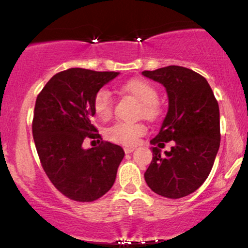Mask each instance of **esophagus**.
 <instances>
[{
    "instance_id": "34e87169",
    "label": "esophagus",
    "mask_w": 248,
    "mask_h": 248,
    "mask_svg": "<svg viewBox=\"0 0 248 248\" xmlns=\"http://www.w3.org/2000/svg\"><path fill=\"white\" fill-rule=\"evenodd\" d=\"M134 149H135V148H134V147H124V153H126V154H130L132 152H134Z\"/></svg>"
}]
</instances>
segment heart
I'll return each instance as SVG.
<instances>
[{
	"label": "heart",
	"mask_w": 248,
	"mask_h": 248,
	"mask_svg": "<svg viewBox=\"0 0 248 248\" xmlns=\"http://www.w3.org/2000/svg\"><path fill=\"white\" fill-rule=\"evenodd\" d=\"M124 94L133 96L139 102L136 115L146 120L154 121L161 114L158 105V92L155 85L143 78H134L124 81L120 86ZM94 114L99 120H109L113 114V98L109 91L101 88L95 93L92 101ZM146 133V126L142 122H116L106 130V138L113 143L133 146L139 138Z\"/></svg>",
	"instance_id": "1"
}]
</instances>
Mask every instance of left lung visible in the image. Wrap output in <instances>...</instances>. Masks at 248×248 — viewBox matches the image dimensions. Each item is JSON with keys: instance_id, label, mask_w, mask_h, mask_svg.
Segmentation results:
<instances>
[{"instance_id": "8db88e82", "label": "left lung", "mask_w": 248, "mask_h": 248, "mask_svg": "<svg viewBox=\"0 0 248 248\" xmlns=\"http://www.w3.org/2000/svg\"><path fill=\"white\" fill-rule=\"evenodd\" d=\"M161 82L169 98V109L160 133L150 141L153 161L144 172L148 186L157 195L177 199L198 189L211 171L220 144L219 106L203 76L183 66L143 71ZM175 146L160 155L164 141Z\"/></svg>"}]
</instances>
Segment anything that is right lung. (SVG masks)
<instances>
[{"instance_id": "1", "label": "right lung", "mask_w": 248, "mask_h": 248, "mask_svg": "<svg viewBox=\"0 0 248 248\" xmlns=\"http://www.w3.org/2000/svg\"><path fill=\"white\" fill-rule=\"evenodd\" d=\"M119 72L69 69L57 73L37 95L32 136L45 173L58 191L76 202H93L109 191L124 156L118 144L102 141L92 124V101ZM85 138H100L84 150Z\"/></svg>"}]
</instances>
